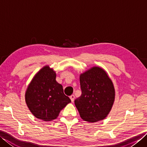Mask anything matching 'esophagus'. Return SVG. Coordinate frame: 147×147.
<instances>
[{
    "mask_svg": "<svg viewBox=\"0 0 147 147\" xmlns=\"http://www.w3.org/2000/svg\"><path fill=\"white\" fill-rule=\"evenodd\" d=\"M74 97H75V96H74V95H71L70 96V98H71V102H74Z\"/></svg>",
    "mask_w": 147,
    "mask_h": 147,
    "instance_id": "esophagus-1",
    "label": "esophagus"
}]
</instances>
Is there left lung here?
Instances as JSON below:
<instances>
[{"label":"left lung","instance_id":"left-lung-1","mask_svg":"<svg viewBox=\"0 0 147 147\" xmlns=\"http://www.w3.org/2000/svg\"><path fill=\"white\" fill-rule=\"evenodd\" d=\"M82 95L74 100L82 119L95 123L104 119L113 105L115 90L112 80L100 67H93L80 74Z\"/></svg>","mask_w":147,"mask_h":147}]
</instances>
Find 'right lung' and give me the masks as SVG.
Returning <instances> with one entry per match:
<instances>
[{
	"label": "right lung",
	"instance_id": "add662e5",
	"mask_svg": "<svg viewBox=\"0 0 147 147\" xmlns=\"http://www.w3.org/2000/svg\"><path fill=\"white\" fill-rule=\"evenodd\" d=\"M55 78V72L45 65L33 77L25 93L30 111L35 117L44 121L55 119L62 109L71 102Z\"/></svg>",
	"mask_w": 147,
	"mask_h": 147
}]
</instances>
